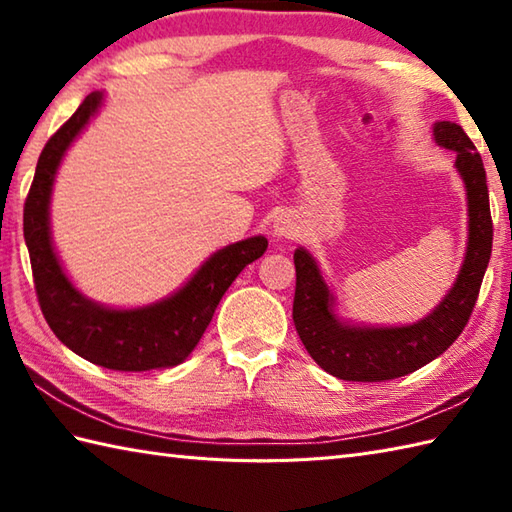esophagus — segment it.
<instances>
[{
    "label": "esophagus",
    "mask_w": 512,
    "mask_h": 512,
    "mask_svg": "<svg viewBox=\"0 0 512 512\" xmlns=\"http://www.w3.org/2000/svg\"><path fill=\"white\" fill-rule=\"evenodd\" d=\"M273 231L277 237H292L297 233V224L290 215H279L273 224Z\"/></svg>",
    "instance_id": "1"
}]
</instances>
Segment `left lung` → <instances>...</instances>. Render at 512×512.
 <instances>
[{"mask_svg": "<svg viewBox=\"0 0 512 512\" xmlns=\"http://www.w3.org/2000/svg\"><path fill=\"white\" fill-rule=\"evenodd\" d=\"M433 140L455 151V169L466 189L469 239L458 279L427 317L409 325H354L339 319L336 299L306 248L295 250L297 288L292 321L308 354L325 372L356 383H380L416 372L462 334L475 308L493 248V220L486 171L471 138L458 123L438 121Z\"/></svg>", "mask_w": 512, "mask_h": 512, "instance_id": "obj_1", "label": "left lung"}]
</instances>
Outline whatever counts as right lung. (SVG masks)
<instances>
[{"label": "right lung", "instance_id": "add662e5", "mask_svg": "<svg viewBox=\"0 0 512 512\" xmlns=\"http://www.w3.org/2000/svg\"><path fill=\"white\" fill-rule=\"evenodd\" d=\"M105 101L85 96L70 121L43 147L24 206V239L43 317L57 339L85 361L118 372L176 367L200 343L217 303L242 270L268 248L264 235L213 253L173 295L140 308H110L76 288L59 262L50 231V198L65 151Z\"/></svg>", "mask_w": 512, "mask_h": 512}]
</instances>
